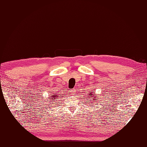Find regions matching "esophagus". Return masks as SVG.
Instances as JSON below:
<instances>
[{
  "label": "esophagus",
  "instance_id": "1",
  "mask_svg": "<svg viewBox=\"0 0 147 147\" xmlns=\"http://www.w3.org/2000/svg\"><path fill=\"white\" fill-rule=\"evenodd\" d=\"M71 92H72V93H75V91H76V89H73V90H71Z\"/></svg>",
  "mask_w": 147,
  "mask_h": 147
}]
</instances>
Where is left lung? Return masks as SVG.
Returning <instances> with one entry per match:
<instances>
[{
	"instance_id": "1",
	"label": "left lung",
	"mask_w": 147,
	"mask_h": 147,
	"mask_svg": "<svg viewBox=\"0 0 147 147\" xmlns=\"http://www.w3.org/2000/svg\"><path fill=\"white\" fill-rule=\"evenodd\" d=\"M88 94H89V95H89V97L91 98L90 99H91V101H93V100H94V101H96V100H97V99H96V98H95L96 96H95V93H89ZM94 98H95L96 99H94Z\"/></svg>"
}]
</instances>
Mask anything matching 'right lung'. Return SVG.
Here are the masks:
<instances>
[{
    "instance_id": "obj_1",
    "label": "right lung",
    "mask_w": 147,
    "mask_h": 147,
    "mask_svg": "<svg viewBox=\"0 0 147 147\" xmlns=\"http://www.w3.org/2000/svg\"><path fill=\"white\" fill-rule=\"evenodd\" d=\"M62 94H61L60 96H59V94H58V95H56V94H54V95H52V96H51V97H52L51 98H52L54 100H55V99H57V98H59V96H61Z\"/></svg>"
}]
</instances>
